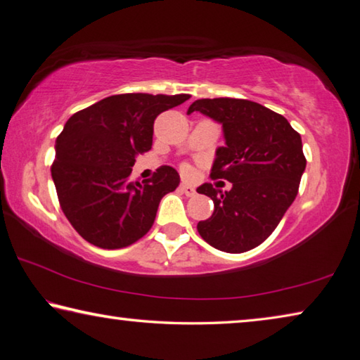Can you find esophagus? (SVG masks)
I'll list each match as a JSON object with an SVG mask.
<instances>
[{
    "label": "esophagus",
    "mask_w": 360,
    "mask_h": 360,
    "mask_svg": "<svg viewBox=\"0 0 360 360\" xmlns=\"http://www.w3.org/2000/svg\"><path fill=\"white\" fill-rule=\"evenodd\" d=\"M179 188L187 195V197H193V195L197 193V191H195V187H192L191 184H181Z\"/></svg>",
    "instance_id": "esophagus-1"
}]
</instances>
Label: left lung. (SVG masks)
<instances>
[{"label":"left lung","instance_id":"left-lung-1","mask_svg":"<svg viewBox=\"0 0 360 360\" xmlns=\"http://www.w3.org/2000/svg\"><path fill=\"white\" fill-rule=\"evenodd\" d=\"M193 112L221 124L225 145L215 151L211 176L233 184L225 192L209 182L197 188L214 201L198 233L217 250L247 252L269 238L296 198L307 165L302 140L286 117L252 101L200 99L187 115Z\"/></svg>","mask_w":360,"mask_h":360}]
</instances>
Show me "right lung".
I'll use <instances>...</instances> for the list:
<instances>
[{"label": "right lung", "instance_id": "add662e5", "mask_svg": "<svg viewBox=\"0 0 360 360\" xmlns=\"http://www.w3.org/2000/svg\"><path fill=\"white\" fill-rule=\"evenodd\" d=\"M188 94H117L72 115L56 139L51 165L64 215L101 248L134 244L151 230L160 200L179 186L173 167L130 182L136 155L153 146L154 121Z\"/></svg>", "mask_w": 360, "mask_h": 360}]
</instances>
